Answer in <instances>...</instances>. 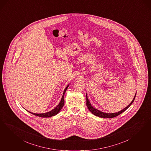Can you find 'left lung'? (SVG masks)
Listing matches in <instances>:
<instances>
[{
	"instance_id": "8db88e82",
	"label": "left lung",
	"mask_w": 151,
	"mask_h": 151,
	"mask_svg": "<svg viewBox=\"0 0 151 151\" xmlns=\"http://www.w3.org/2000/svg\"><path fill=\"white\" fill-rule=\"evenodd\" d=\"M136 95H135L134 97L133 98V99L132 100L131 103L127 107H126L125 108H124L123 110L119 111V112H117V113H104V112H101V111H100L99 110H97V109L93 108L92 106V105L91 104V103H90L88 99L87 94H86V98H87V102H86V104H87V106L88 109L91 112V113H92V114H93L94 115L98 116V117H101V118H113V117H117V116L121 114L123 112H124L127 109H128V107H129L133 103V102H134V100L135 97H136Z\"/></svg>"
}]
</instances>
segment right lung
Masks as SVG:
<instances>
[{
	"label": "right lung",
	"mask_w": 151,
	"mask_h": 151,
	"mask_svg": "<svg viewBox=\"0 0 151 151\" xmlns=\"http://www.w3.org/2000/svg\"><path fill=\"white\" fill-rule=\"evenodd\" d=\"M68 86H67V87L65 88V89H64V91L63 94V96H62L61 101H60V103H59L58 105L55 107L54 109H52L51 111L47 112V113H41V114H37V113H31V112H30V113L34 114L35 116H38V117H44V118H45V117L47 118V117H52L53 116L56 115L57 114H58L59 112H60V111L61 110V109L63 108L64 104V96L65 91H67V89L68 88Z\"/></svg>",
	"instance_id": "right-lung-1"
}]
</instances>
